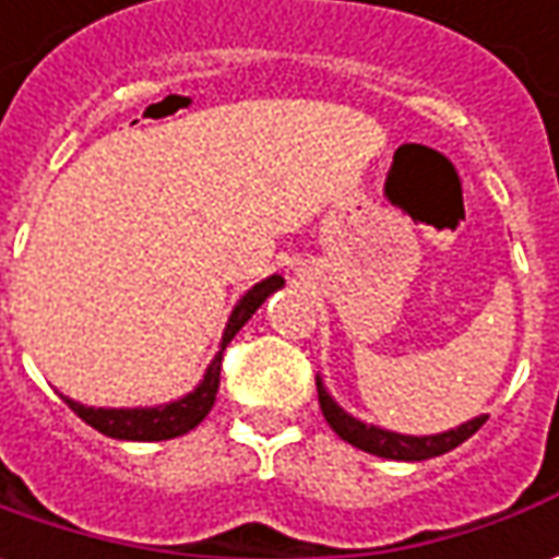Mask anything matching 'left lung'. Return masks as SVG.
Returning <instances> with one entry per match:
<instances>
[{"mask_svg":"<svg viewBox=\"0 0 559 559\" xmlns=\"http://www.w3.org/2000/svg\"><path fill=\"white\" fill-rule=\"evenodd\" d=\"M317 392L322 417L329 419L331 429L341 435L346 444L365 450V453H374V456H383V460H404V463L432 460V456H441V453H448V450L460 448L463 441H468V438L487 423V417H475L468 419V423H463V426H456V429H450V432L441 435H399L386 432V429H380V426H368V423H361V419L356 417H349L344 407L325 392L319 377Z\"/></svg>","mask_w":559,"mask_h":559,"instance_id":"obj_1","label":"left lung"}]
</instances>
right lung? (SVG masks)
<instances>
[{"mask_svg": "<svg viewBox=\"0 0 559 559\" xmlns=\"http://www.w3.org/2000/svg\"><path fill=\"white\" fill-rule=\"evenodd\" d=\"M283 276L273 273L267 280H261L240 298L228 319V329L222 334V349L215 353L213 365L206 368V374L198 383V390L188 392L185 399L169 404H157V407H84V404L67 399V404L79 414L87 426H94L96 432L118 438V441H167V438H179V435L191 432L203 417L213 411L215 392H218V377H222V356L225 346L234 341V334L252 319L261 304L267 301L276 288H283Z\"/></svg>", "mask_w": 559, "mask_h": 559, "instance_id": "1", "label": "right lung"}]
</instances>
